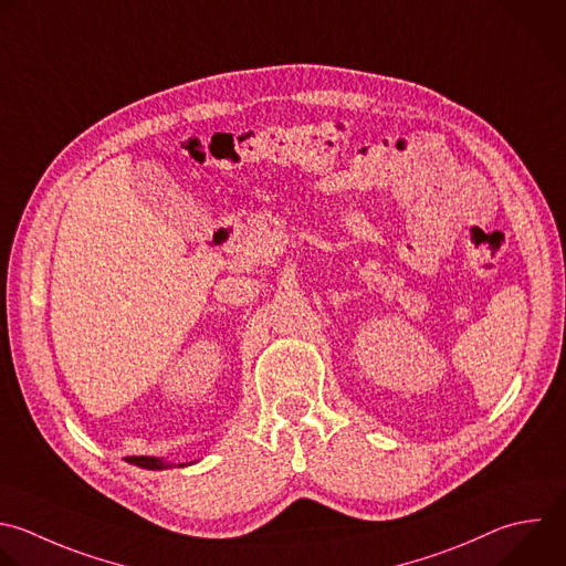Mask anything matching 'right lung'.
<instances>
[{"mask_svg":"<svg viewBox=\"0 0 566 566\" xmlns=\"http://www.w3.org/2000/svg\"><path fill=\"white\" fill-rule=\"evenodd\" d=\"M126 462L139 467V469H148V471H161V469H168V467H175L172 462L164 460V458H155V455H133L128 458ZM188 464H196V462H181L177 467H188Z\"/></svg>","mask_w":566,"mask_h":566,"instance_id":"obj_1","label":"right lung"}]
</instances>
